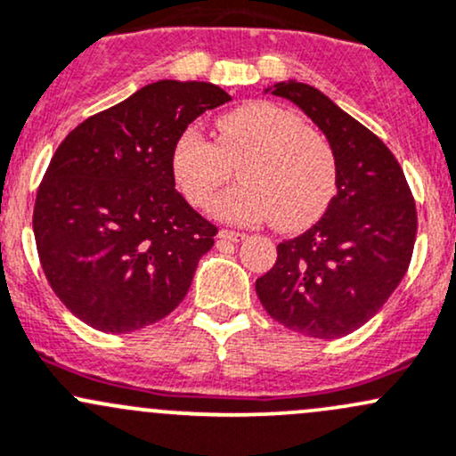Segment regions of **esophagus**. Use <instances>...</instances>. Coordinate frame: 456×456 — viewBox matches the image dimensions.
<instances>
[{
    "mask_svg": "<svg viewBox=\"0 0 456 456\" xmlns=\"http://www.w3.org/2000/svg\"><path fill=\"white\" fill-rule=\"evenodd\" d=\"M218 238H220V240H229V242H242L247 236H244V233H240V232H229V229H220Z\"/></svg>",
    "mask_w": 456,
    "mask_h": 456,
    "instance_id": "1",
    "label": "esophagus"
}]
</instances>
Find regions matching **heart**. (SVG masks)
I'll return each instance as SVG.
<instances>
[{"label":"heart","mask_w":456,"mask_h":456,"mask_svg":"<svg viewBox=\"0 0 456 456\" xmlns=\"http://www.w3.org/2000/svg\"><path fill=\"white\" fill-rule=\"evenodd\" d=\"M238 164L242 183L214 203L224 223L273 220L297 232L319 220L337 194V159L328 140L280 104L253 102L223 115L216 143L188 128L170 157L172 179L194 208H208L232 176L229 166Z\"/></svg>","instance_id":"heart-1"}]
</instances>
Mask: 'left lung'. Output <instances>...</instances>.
Masks as SVG:
<instances>
[{"label": "left lung", "mask_w": 456, "mask_h": 456, "mask_svg": "<svg viewBox=\"0 0 456 456\" xmlns=\"http://www.w3.org/2000/svg\"><path fill=\"white\" fill-rule=\"evenodd\" d=\"M290 100L328 137L337 196L305 233L277 244L257 277L268 314L313 338H341L385 305L413 256L418 212L400 164L380 137L319 89L286 80L268 87Z\"/></svg>", "instance_id": "left-lung-1"}]
</instances>
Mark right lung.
Segmentation results:
<instances>
[{"label":"right lung","instance_id":"1","mask_svg":"<svg viewBox=\"0 0 456 456\" xmlns=\"http://www.w3.org/2000/svg\"><path fill=\"white\" fill-rule=\"evenodd\" d=\"M232 95L212 83L159 80L91 115L61 142L37 191L35 240L65 308L126 334L188 295L218 229L175 190V142Z\"/></svg>","mask_w":456,"mask_h":456}]
</instances>
